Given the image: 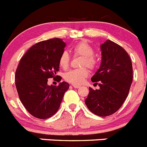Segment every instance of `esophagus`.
<instances>
[{
	"label": "esophagus",
	"instance_id": "esophagus-1",
	"mask_svg": "<svg viewBox=\"0 0 147 147\" xmlns=\"http://www.w3.org/2000/svg\"><path fill=\"white\" fill-rule=\"evenodd\" d=\"M72 86H73L74 88H79L80 86H79V85H72Z\"/></svg>",
	"mask_w": 147,
	"mask_h": 147
}]
</instances>
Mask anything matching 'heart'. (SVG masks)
<instances>
[{"mask_svg": "<svg viewBox=\"0 0 147 147\" xmlns=\"http://www.w3.org/2000/svg\"><path fill=\"white\" fill-rule=\"evenodd\" d=\"M75 55H80L83 59L80 61V67H87L90 69H94L97 64V61L94 56V50L91 45L86 42H80L72 47ZM70 56L67 51H63L59 59V64L61 68L67 69L69 65ZM88 75V70L86 67L74 69L69 70L64 75L66 81L79 85L83 82Z\"/></svg>", "mask_w": 147, "mask_h": 147, "instance_id": "heart-1", "label": "heart"}]
</instances>
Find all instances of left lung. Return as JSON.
<instances>
[{
  "label": "left lung",
  "instance_id": "8db88e82",
  "mask_svg": "<svg viewBox=\"0 0 147 147\" xmlns=\"http://www.w3.org/2000/svg\"><path fill=\"white\" fill-rule=\"evenodd\" d=\"M100 67L92 78L99 89L89 88L85 103L99 116L113 114L121 108L133 82L131 59L125 49L111 40L101 45Z\"/></svg>",
  "mask_w": 147,
  "mask_h": 147
}]
</instances>
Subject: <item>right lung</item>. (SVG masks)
I'll use <instances>...</instances> for the list:
<instances>
[{
  "instance_id": "add662e5",
  "label": "right lung",
  "mask_w": 147,
  "mask_h": 147,
  "mask_svg": "<svg viewBox=\"0 0 147 147\" xmlns=\"http://www.w3.org/2000/svg\"><path fill=\"white\" fill-rule=\"evenodd\" d=\"M65 42L54 38L33 45L21 58L15 73V85L20 100L36 118L45 119L58 111L69 85L63 81L48 86L47 79H55L59 71V59ZM61 81V77H59Z\"/></svg>"
}]
</instances>
